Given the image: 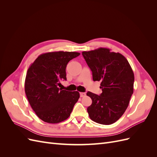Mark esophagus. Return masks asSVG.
Instances as JSON below:
<instances>
[{
    "mask_svg": "<svg viewBox=\"0 0 157 157\" xmlns=\"http://www.w3.org/2000/svg\"><path fill=\"white\" fill-rule=\"evenodd\" d=\"M85 96H86V93H84V92H80V96L81 98L84 97Z\"/></svg>",
    "mask_w": 157,
    "mask_h": 157,
    "instance_id": "1",
    "label": "esophagus"
}]
</instances>
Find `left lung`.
Instances as JSON below:
<instances>
[{"mask_svg":"<svg viewBox=\"0 0 157 157\" xmlns=\"http://www.w3.org/2000/svg\"><path fill=\"white\" fill-rule=\"evenodd\" d=\"M82 54L92 72L94 81H100L102 93L88 92L92 105L87 108L91 119L109 125L117 121L124 114L134 92V75L124 56L99 48Z\"/></svg>","mask_w":157,"mask_h":157,"instance_id":"1","label":"left lung"}]
</instances>
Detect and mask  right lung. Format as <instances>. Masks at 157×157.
I'll return each mask as SVG.
<instances>
[{
	"instance_id": "add662e5",
	"label": "right lung",
	"mask_w": 157,
	"mask_h": 157,
	"mask_svg": "<svg viewBox=\"0 0 157 157\" xmlns=\"http://www.w3.org/2000/svg\"><path fill=\"white\" fill-rule=\"evenodd\" d=\"M80 55L75 52H53L40 55L27 70L25 92L33 110L44 122L56 124L67 119L80 98L77 91L58 88L66 80L69 61Z\"/></svg>"
}]
</instances>
